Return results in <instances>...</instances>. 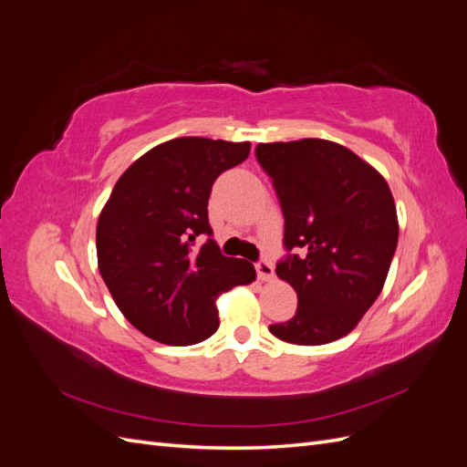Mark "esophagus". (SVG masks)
Here are the masks:
<instances>
[{
    "instance_id": "34e87169",
    "label": "esophagus",
    "mask_w": 467,
    "mask_h": 467,
    "mask_svg": "<svg viewBox=\"0 0 467 467\" xmlns=\"http://www.w3.org/2000/svg\"><path fill=\"white\" fill-rule=\"evenodd\" d=\"M255 268H257V276H259L261 280L268 282V280L275 278V266H273V263H268L266 259L257 261V263H255Z\"/></svg>"
}]
</instances>
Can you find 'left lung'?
I'll return each instance as SVG.
<instances>
[{
	"instance_id": "left-lung-1",
	"label": "left lung",
	"mask_w": 467,
	"mask_h": 467,
	"mask_svg": "<svg viewBox=\"0 0 467 467\" xmlns=\"http://www.w3.org/2000/svg\"><path fill=\"white\" fill-rule=\"evenodd\" d=\"M255 155L285 216L288 253L276 275L298 294L294 317L268 331L292 345L337 341L384 288L400 235L391 191L372 165L329 140L259 144Z\"/></svg>"
}]
</instances>
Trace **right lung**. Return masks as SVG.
<instances>
[{
	"instance_id": "right-lung-1",
	"label": "right lung",
	"mask_w": 467,
	"mask_h": 467,
	"mask_svg": "<svg viewBox=\"0 0 467 467\" xmlns=\"http://www.w3.org/2000/svg\"><path fill=\"white\" fill-rule=\"evenodd\" d=\"M249 151V142L175 138L112 189L97 222L99 273L122 316L153 341H204L220 325L218 296L255 280L249 261L222 255L208 222L212 185Z\"/></svg>"
}]
</instances>
